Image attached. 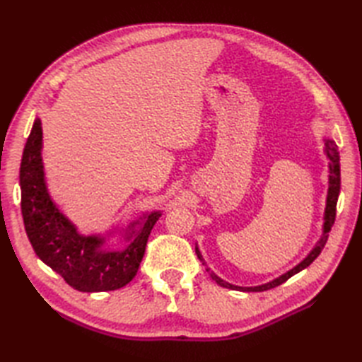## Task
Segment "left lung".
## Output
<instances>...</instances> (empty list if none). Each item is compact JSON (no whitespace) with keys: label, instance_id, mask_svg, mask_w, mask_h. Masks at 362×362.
Listing matches in <instances>:
<instances>
[{"label":"left lung","instance_id":"obj_1","mask_svg":"<svg viewBox=\"0 0 362 362\" xmlns=\"http://www.w3.org/2000/svg\"><path fill=\"white\" fill-rule=\"evenodd\" d=\"M325 152H326V157L329 158V187H327V194H326V206H325V214H323V233L322 237L319 238V242L317 245L311 249V252L308 255H306L298 266H294L291 270L286 272L284 275L272 279L266 284H261V286H255V287H240V286H233V284H229L226 281H223L222 278H218L214 272H211L210 269L206 267V272L210 273V276L213 281H216L218 286L229 288V290H237V291H266L270 288H275L281 284L286 282L287 279H290L296 273H299L300 270L308 267L311 262L320 255L322 249L325 247L326 242H327V237H329V231L335 222V211H337V201H338V194H339V184H341V178H339V154H338V146L335 145V141L331 139H325ZM196 255L202 261V264H205V259L202 258L201 250L196 245Z\"/></svg>","mask_w":362,"mask_h":362}]
</instances>
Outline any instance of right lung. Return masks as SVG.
<instances>
[{
  "instance_id": "add662e5",
  "label": "right lung",
  "mask_w": 362,
  "mask_h": 362,
  "mask_svg": "<svg viewBox=\"0 0 362 362\" xmlns=\"http://www.w3.org/2000/svg\"><path fill=\"white\" fill-rule=\"evenodd\" d=\"M21 211L36 255L78 291H112L125 287L136 276L145 255L148 237L161 211L146 213L120 231L107 235L78 233L47 187L42 161V122L36 117L24 148L19 170ZM119 232L127 242L124 250L106 246L107 238Z\"/></svg>"
}]
</instances>
